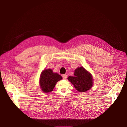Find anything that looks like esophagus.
<instances>
[{
	"mask_svg": "<svg viewBox=\"0 0 127 127\" xmlns=\"http://www.w3.org/2000/svg\"><path fill=\"white\" fill-rule=\"evenodd\" d=\"M62 77H63V78L64 79H65V80H66V79H67V75L66 74H63V75H62Z\"/></svg>",
	"mask_w": 127,
	"mask_h": 127,
	"instance_id": "34e87169",
	"label": "esophagus"
}]
</instances>
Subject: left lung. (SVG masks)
<instances>
[{"label":"left lung","instance_id":"left-lung-1","mask_svg":"<svg viewBox=\"0 0 127 127\" xmlns=\"http://www.w3.org/2000/svg\"><path fill=\"white\" fill-rule=\"evenodd\" d=\"M68 80L79 92H84L89 90L93 84L92 76L83 67L74 70V76H69Z\"/></svg>","mask_w":127,"mask_h":127}]
</instances>
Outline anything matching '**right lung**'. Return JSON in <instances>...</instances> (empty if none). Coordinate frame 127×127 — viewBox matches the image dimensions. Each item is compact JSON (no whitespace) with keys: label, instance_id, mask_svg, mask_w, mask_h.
I'll use <instances>...</instances> for the list:
<instances>
[{"label":"right lung","instance_id":"obj_1","mask_svg":"<svg viewBox=\"0 0 127 127\" xmlns=\"http://www.w3.org/2000/svg\"><path fill=\"white\" fill-rule=\"evenodd\" d=\"M62 79L61 76L53 72L52 69L44 70L41 72L40 78V86L42 91L45 93L52 91L56 83Z\"/></svg>","mask_w":127,"mask_h":127}]
</instances>
